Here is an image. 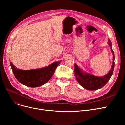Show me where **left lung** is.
Listing matches in <instances>:
<instances>
[{"instance_id": "1", "label": "left lung", "mask_w": 125, "mask_h": 125, "mask_svg": "<svg viewBox=\"0 0 125 125\" xmlns=\"http://www.w3.org/2000/svg\"><path fill=\"white\" fill-rule=\"evenodd\" d=\"M108 44L111 48L113 54V64L111 70L107 74L103 76H96L91 73H88L80 68L76 63H74V75L77 81L83 88L88 90H96L100 89L107 83L110 79L114 69L115 56L114 52L112 48V43L110 40H108Z\"/></svg>"}]
</instances>
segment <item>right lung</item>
Listing matches in <instances>:
<instances>
[{
  "label": "right lung",
  "instance_id": "obj_1",
  "mask_svg": "<svg viewBox=\"0 0 125 125\" xmlns=\"http://www.w3.org/2000/svg\"><path fill=\"white\" fill-rule=\"evenodd\" d=\"M60 62H56L41 68L28 70L17 68L10 61V63L14 76L19 82L25 86L35 88L44 85L50 80Z\"/></svg>",
  "mask_w": 125,
  "mask_h": 125
}]
</instances>
